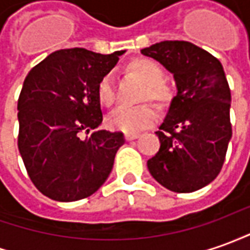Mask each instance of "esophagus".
I'll list each match as a JSON object with an SVG mask.
<instances>
[{"label":"esophagus","instance_id":"34e87169","mask_svg":"<svg viewBox=\"0 0 250 250\" xmlns=\"http://www.w3.org/2000/svg\"><path fill=\"white\" fill-rule=\"evenodd\" d=\"M125 137L127 141H132V139L139 138V137H141V134H138V132H132V134L131 132H125Z\"/></svg>","mask_w":250,"mask_h":250}]
</instances>
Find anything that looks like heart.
<instances>
[{"instance_id": "b5f03b06", "label": "heart", "mask_w": 250, "mask_h": 250, "mask_svg": "<svg viewBox=\"0 0 250 250\" xmlns=\"http://www.w3.org/2000/svg\"><path fill=\"white\" fill-rule=\"evenodd\" d=\"M128 72L139 78L145 83L142 100H152L161 106L171 103L174 90L164 79V69L157 61L150 59H137L128 64ZM97 98L104 106H112L116 100L115 82L111 74L101 78L97 84ZM159 120V112L150 104H144L135 108H118L106 119V123L112 130L123 132H138L149 128Z\"/></svg>"}]
</instances>
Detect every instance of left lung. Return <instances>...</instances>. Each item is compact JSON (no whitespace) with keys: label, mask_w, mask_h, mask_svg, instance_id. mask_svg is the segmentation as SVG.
<instances>
[{"label":"left lung","mask_w":250,"mask_h":250,"mask_svg":"<svg viewBox=\"0 0 250 250\" xmlns=\"http://www.w3.org/2000/svg\"><path fill=\"white\" fill-rule=\"evenodd\" d=\"M141 53L174 75L178 93L156 135L160 149L147 160L166 189L191 193L220 172L231 139V93L220 61L186 41H163Z\"/></svg>","instance_id":"obj_1"}]
</instances>
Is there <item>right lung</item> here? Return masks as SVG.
Returning a JSON list of instances; mask_svg holds the SVG:
<instances>
[{"label":"right lung","instance_id":"obj_1","mask_svg":"<svg viewBox=\"0 0 250 250\" xmlns=\"http://www.w3.org/2000/svg\"><path fill=\"white\" fill-rule=\"evenodd\" d=\"M123 53L61 49L25 76L18 101L19 152L35 188L52 200L86 198L111 174L125 135L97 130L103 123L97 84Z\"/></svg>","mask_w":250,"mask_h":250}]
</instances>
